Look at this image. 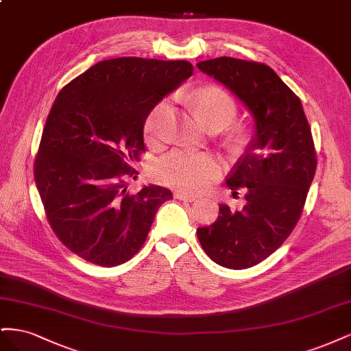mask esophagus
<instances>
[{"instance_id":"1","label":"esophagus","mask_w":351,"mask_h":351,"mask_svg":"<svg viewBox=\"0 0 351 351\" xmlns=\"http://www.w3.org/2000/svg\"><path fill=\"white\" fill-rule=\"evenodd\" d=\"M174 196H176L177 199H180V200H186V202H193V200L197 199L196 195L186 193V192H183V190H177V192L174 193Z\"/></svg>"}]
</instances>
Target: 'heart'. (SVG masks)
I'll return each mask as SVG.
<instances>
[{"label":"heart","instance_id":"heart-1","mask_svg":"<svg viewBox=\"0 0 351 351\" xmlns=\"http://www.w3.org/2000/svg\"><path fill=\"white\" fill-rule=\"evenodd\" d=\"M190 104L199 120L208 127L215 123L227 125L237 112L234 101L219 89L197 90L190 98ZM169 115H171V105L168 101L159 102L149 112L145 121V136L147 141L154 142L156 139ZM219 173L221 162L217 158L190 149H174L159 159L155 167V176L159 182L190 193L204 190Z\"/></svg>","mask_w":351,"mask_h":351}]
</instances>
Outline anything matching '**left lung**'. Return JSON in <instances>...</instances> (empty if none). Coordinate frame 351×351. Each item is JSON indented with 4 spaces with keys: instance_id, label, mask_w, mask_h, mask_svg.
I'll return each mask as SVG.
<instances>
[{
    "instance_id": "8db88e82",
    "label": "left lung",
    "mask_w": 351,
    "mask_h": 351,
    "mask_svg": "<svg viewBox=\"0 0 351 351\" xmlns=\"http://www.w3.org/2000/svg\"><path fill=\"white\" fill-rule=\"evenodd\" d=\"M246 105L254 136L227 178L246 189L241 210L219 206L214 224L197 228L208 256L230 269L254 267L277 250L299 221L316 171V152L300 99L262 62L219 57L197 62Z\"/></svg>"
}]
</instances>
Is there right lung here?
Here are the masks:
<instances>
[{"label": "right lung", "mask_w": 351, "mask_h": 351, "mask_svg": "<svg viewBox=\"0 0 351 351\" xmlns=\"http://www.w3.org/2000/svg\"><path fill=\"white\" fill-rule=\"evenodd\" d=\"M193 74L189 61L105 60L58 93L35 159V183L51 228L64 246L99 267L132 259L171 190L143 186L130 164L145 151L143 127L155 105Z\"/></svg>", "instance_id": "right-lung-1"}]
</instances>
